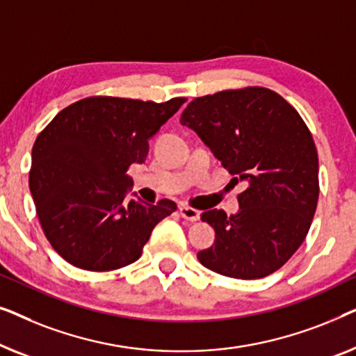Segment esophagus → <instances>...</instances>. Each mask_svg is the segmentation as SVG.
<instances>
[{
    "label": "esophagus",
    "mask_w": 356,
    "mask_h": 356,
    "mask_svg": "<svg viewBox=\"0 0 356 356\" xmlns=\"http://www.w3.org/2000/svg\"><path fill=\"white\" fill-rule=\"evenodd\" d=\"M179 211H180V216H182L184 219H187V221L195 222L200 219V211H197L195 208L187 207V204H180Z\"/></svg>",
    "instance_id": "obj_1"
}]
</instances>
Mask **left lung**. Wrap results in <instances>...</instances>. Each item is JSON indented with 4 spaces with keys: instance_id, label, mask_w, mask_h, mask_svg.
<instances>
[{
    "instance_id": "obj_1",
    "label": "left lung",
    "mask_w": 356,
    "mask_h": 356,
    "mask_svg": "<svg viewBox=\"0 0 356 356\" xmlns=\"http://www.w3.org/2000/svg\"><path fill=\"white\" fill-rule=\"evenodd\" d=\"M180 124L197 132L235 184L238 213L202 214L216 232L198 252L204 268L235 279L266 277L289 261L307 237L319 197L318 153L292 104L263 87L195 98Z\"/></svg>"
}]
</instances>
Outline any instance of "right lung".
<instances>
[{"label":"right lung","mask_w":356,"mask_h":356,"mask_svg":"<svg viewBox=\"0 0 356 356\" xmlns=\"http://www.w3.org/2000/svg\"><path fill=\"white\" fill-rule=\"evenodd\" d=\"M184 103L90 97L40 132L30 193L48 242L72 266L113 271L137 261L154 226L176 211L171 200L127 202V169L147 159L148 140Z\"/></svg>","instance_id":"obj_1"}]
</instances>
